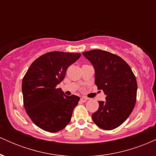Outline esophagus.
<instances>
[{
  "label": "esophagus",
  "instance_id": "esophagus-1",
  "mask_svg": "<svg viewBox=\"0 0 156 156\" xmlns=\"http://www.w3.org/2000/svg\"><path fill=\"white\" fill-rule=\"evenodd\" d=\"M87 100H88V99H87V98H85V97H82V98H80V101H81L82 103H85V102L87 101Z\"/></svg>",
  "mask_w": 156,
  "mask_h": 156
}]
</instances>
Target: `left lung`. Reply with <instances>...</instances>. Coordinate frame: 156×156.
Instances as JSON below:
<instances>
[{"mask_svg":"<svg viewBox=\"0 0 156 156\" xmlns=\"http://www.w3.org/2000/svg\"><path fill=\"white\" fill-rule=\"evenodd\" d=\"M94 68V83L103 90L105 101H98L99 108L92 120L102 129H115L128 119L136 101L137 83L131 68L121 57L102 50L83 52Z\"/></svg>","mask_w":156,"mask_h":156,"instance_id":"obj_1","label":"left lung"}]
</instances>
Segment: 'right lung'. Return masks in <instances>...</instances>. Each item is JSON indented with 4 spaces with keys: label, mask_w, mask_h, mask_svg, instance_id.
<instances>
[{
    "label": "right lung",
    "mask_w": 156,
    "mask_h": 156,
    "mask_svg": "<svg viewBox=\"0 0 156 156\" xmlns=\"http://www.w3.org/2000/svg\"><path fill=\"white\" fill-rule=\"evenodd\" d=\"M80 53L53 51L39 56L23 77V105L34 124L45 131L55 133L69 124L80 98L64 94L57 85L66 71L80 58Z\"/></svg>",
    "instance_id": "1"
}]
</instances>
